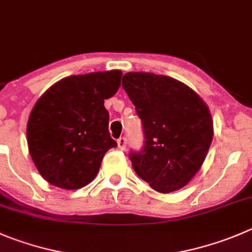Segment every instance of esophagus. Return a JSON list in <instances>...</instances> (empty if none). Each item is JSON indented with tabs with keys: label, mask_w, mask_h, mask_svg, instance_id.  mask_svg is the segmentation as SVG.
I'll return each mask as SVG.
<instances>
[{
	"label": "esophagus",
	"mask_w": 252,
	"mask_h": 252,
	"mask_svg": "<svg viewBox=\"0 0 252 252\" xmlns=\"http://www.w3.org/2000/svg\"><path fill=\"white\" fill-rule=\"evenodd\" d=\"M117 144H118V148L121 149V150H124L126 146V139L124 138V136H122V138H119L118 140H117Z\"/></svg>",
	"instance_id": "34e87169"
}]
</instances>
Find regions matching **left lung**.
I'll return each instance as SVG.
<instances>
[{
	"instance_id": "1",
	"label": "left lung",
	"mask_w": 252,
	"mask_h": 252,
	"mask_svg": "<svg viewBox=\"0 0 252 252\" xmlns=\"http://www.w3.org/2000/svg\"><path fill=\"white\" fill-rule=\"evenodd\" d=\"M122 86L141 119L144 146L129 158L140 178L160 193L185 187L201 168L213 139L203 99L172 77L128 72Z\"/></svg>"
}]
</instances>
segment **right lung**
I'll return each mask as SVG.
<instances>
[{"label":"right lung","mask_w":252,"mask_h":252,"mask_svg":"<svg viewBox=\"0 0 252 252\" xmlns=\"http://www.w3.org/2000/svg\"><path fill=\"white\" fill-rule=\"evenodd\" d=\"M122 72H91L54 84L35 103L27 124L29 154L50 185L77 189L89 185L104 154L116 148L104 99L121 86Z\"/></svg>","instance_id":"1"}]
</instances>
